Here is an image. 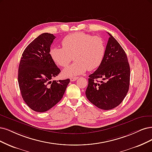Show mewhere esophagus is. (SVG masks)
Returning <instances> with one entry per match:
<instances>
[{
  "instance_id": "1",
  "label": "esophagus",
  "mask_w": 152,
  "mask_h": 152,
  "mask_svg": "<svg viewBox=\"0 0 152 152\" xmlns=\"http://www.w3.org/2000/svg\"><path fill=\"white\" fill-rule=\"evenodd\" d=\"M78 78V77H71V78H70V80L71 82H74V81H75L76 80H77Z\"/></svg>"
}]
</instances>
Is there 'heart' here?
<instances>
[{
  "instance_id": "heart-1",
  "label": "heart",
  "mask_w": 152,
  "mask_h": 152,
  "mask_svg": "<svg viewBox=\"0 0 152 152\" xmlns=\"http://www.w3.org/2000/svg\"><path fill=\"white\" fill-rule=\"evenodd\" d=\"M63 48L54 47L50 50L52 60L61 67H66L74 57L75 61L63 70L66 77H74L100 66L106 52L105 43L100 36L82 32L66 36L61 42Z\"/></svg>"
}]
</instances>
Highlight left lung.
I'll return each instance as SVG.
<instances>
[{
  "label": "left lung",
  "mask_w": 152,
  "mask_h": 152,
  "mask_svg": "<svg viewBox=\"0 0 152 152\" xmlns=\"http://www.w3.org/2000/svg\"><path fill=\"white\" fill-rule=\"evenodd\" d=\"M108 34L109 38L103 61L88 76L86 91L88 100L104 110L112 109L122 102L128 92L130 80L126 54L116 39ZM98 79L102 80L99 81Z\"/></svg>",
  "instance_id": "obj_1"
}]
</instances>
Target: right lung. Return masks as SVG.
I'll return each instance as SVG.
<instances>
[{"instance_id":"right-lung-1","label":"right lung","mask_w":152,"mask_h":152,"mask_svg":"<svg viewBox=\"0 0 152 152\" xmlns=\"http://www.w3.org/2000/svg\"><path fill=\"white\" fill-rule=\"evenodd\" d=\"M55 36L43 33L24 50L20 58L18 83L23 100L33 111L43 113L53 107L64 96L69 78L51 81L60 70L50 56Z\"/></svg>"}]
</instances>
